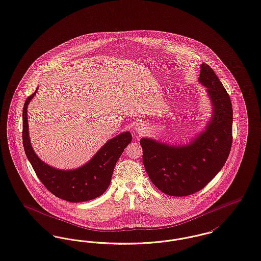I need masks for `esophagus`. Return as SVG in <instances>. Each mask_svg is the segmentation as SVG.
<instances>
[{"instance_id": "obj_1", "label": "esophagus", "mask_w": 261, "mask_h": 261, "mask_svg": "<svg viewBox=\"0 0 261 261\" xmlns=\"http://www.w3.org/2000/svg\"><path fill=\"white\" fill-rule=\"evenodd\" d=\"M137 131H138V132H143V128H141V127H138V128H137Z\"/></svg>"}]
</instances>
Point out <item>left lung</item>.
Instances as JSON below:
<instances>
[{
  "label": "left lung",
  "mask_w": 261,
  "mask_h": 261,
  "mask_svg": "<svg viewBox=\"0 0 261 261\" xmlns=\"http://www.w3.org/2000/svg\"><path fill=\"white\" fill-rule=\"evenodd\" d=\"M199 81L208 89L214 107L206 130L189 145L169 146L141 139L143 164L153 185L170 196L198 192L224 167L232 143V107L230 95L213 69L202 64Z\"/></svg>",
  "instance_id": "left-lung-1"
}]
</instances>
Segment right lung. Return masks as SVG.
Instances as JSON below:
<instances>
[{"label":"right lung","instance_id":"add662e5","mask_svg":"<svg viewBox=\"0 0 261 261\" xmlns=\"http://www.w3.org/2000/svg\"><path fill=\"white\" fill-rule=\"evenodd\" d=\"M37 90L27 98L22 109L23 149L37 177L52 194L69 202H84L100 196L108 189L116 162L131 143L132 135L130 132H124L110 139L80 169L60 170L51 168L35 154L29 136L28 106Z\"/></svg>","mask_w":261,"mask_h":261}]
</instances>
